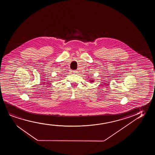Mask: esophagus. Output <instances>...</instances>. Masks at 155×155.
I'll list each match as a JSON object with an SVG mask.
<instances>
[{"label":"esophagus","mask_w":155,"mask_h":155,"mask_svg":"<svg viewBox=\"0 0 155 155\" xmlns=\"http://www.w3.org/2000/svg\"><path fill=\"white\" fill-rule=\"evenodd\" d=\"M73 72H74V74H78V71H77V70H74V71H73Z\"/></svg>","instance_id":"obj_1"}]
</instances>
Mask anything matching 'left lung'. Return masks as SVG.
<instances>
[{
  "label": "left lung",
  "mask_w": 155,
  "mask_h": 155,
  "mask_svg": "<svg viewBox=\"0 0 155 155\" xmlns=\"http://www.w3.org/2000/svg\"><path fill=\"white\" fill-rule=\"evenodd\" d=\"M89 81H90L91 83H92V82H93L94 80V79H91V80H89Z\"/></svg>",
  "instance_id": "left-lung-1"
}]
</instances>
